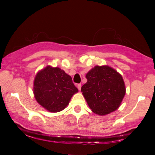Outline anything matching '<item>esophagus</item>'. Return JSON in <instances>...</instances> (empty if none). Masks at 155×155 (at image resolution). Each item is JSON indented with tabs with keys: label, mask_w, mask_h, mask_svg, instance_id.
<instances>
[{
	"label": "esophagus",
	"mask_w": 155,
	"mask_h": 155,
	"mask_svg": "<svg viewBox=\"0 0 155 155\" xmlns=\"http://www.w3.org/2000/svg\"><path fill=\"white\" fill-rule=\"evenodd\" d=\"M77 87L78 88V90H81V84H77Z\"/></svg>",
	"instance_id": "34e87169"
}]
</instances>
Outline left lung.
Listing matches in <instances>:
<instances>
[{
  "instance_id": "left-lung-1",
  "label": "left lung",
  "mask_w": 155,
  "mask_h": 155,
  "mask_svg": "<svg viewBox=\"0 0 155 155\" xmlns=\"http://www.w3.org/2000/svg\"><path fill=\"white\" fill-rule=\"evenodd\" d=\"M81 91L94 113L104 116L116 111L126 94L122 76L109 66H95L86 75Z\"/></svg>"
}]
</instances>
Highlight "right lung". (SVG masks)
<instances>
[{
    "label": "right lung",
    "instance_id": "obj_1",
    "mask_svg": "<svg viewBox=\"0 0 155 155\" xmlns=\"http://www.w3.org/2000/svg\"><path fill=\"white\" fill-rule=\"evenodd\" d=\"M72 78L59 68L47 66L36 75L34 94L36 100L51 112L62 111L78 92Z\"/></svg>",
    "mask_w": 155,
    "mask_h": 155
}]
</instances>
